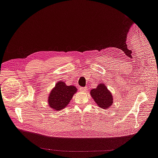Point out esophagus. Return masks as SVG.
Listing matches in <instances>:
<instances>
[{"mask_svg": "<svg viewBox=\"0 0 158 158\" xmlns=\"http://www.w3.org/2000/svg\"><path fill=\"white\" fill-rule=\"evenodd\" d=\"M79 89L81 92H85L87 89V87H81L79 88Z\"/></svg>", "mask_w": 158, "mask_h": 158, "instance_id": "34e87169", "label": "esophagus"}]
</instances>
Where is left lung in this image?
<instances>
[{
  "instance_id": "8db88e82",
  "label": "left lung",
  "mask_w": 158,
  "mask_h": 158,
  "mask_svg": "<svg viewBox=\"0 0 158 158\" xmlns=\"http://www.w3.org/2000/svg\"><path fill=\"white\" fill-rule=\"evenodd\" d=\"M90 95L97 106L103 109L109 108L113 104V96L103 84H100L97 88L90 90Z\"/></svg>"
}]
</instances>
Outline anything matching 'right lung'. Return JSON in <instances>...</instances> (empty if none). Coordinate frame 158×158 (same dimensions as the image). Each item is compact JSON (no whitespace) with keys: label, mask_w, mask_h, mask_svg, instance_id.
<instances>
[{"label":"right lung","mask_w":158,"mask_h":158,"mask_svg":"<svg viewBox=\"0 0 158 158\" xmlns=\"http://www.w3.org/2000/svg\"><path fill=\"white\" fill-rule=\"evenodd\" d=\"M74 85H67L64 82H58L51 90L48 97L49 106L56 111H60L69 103L74 94L77 92Z\"/></svg>","instance_id":"1"}]
</instances>
